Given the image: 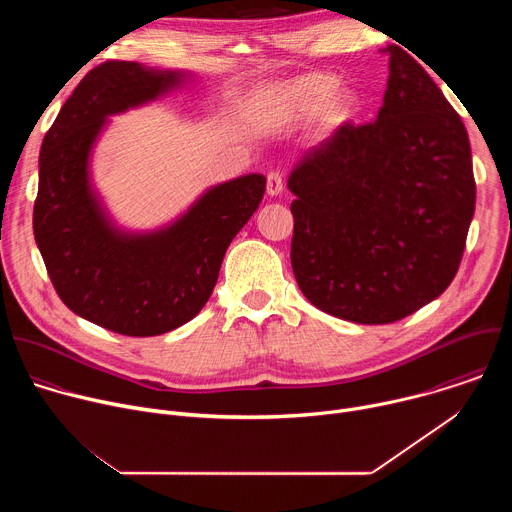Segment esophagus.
<instances>
[{"label":"esophagus","mask_w":512,"mask_h":512,"mask_svg":"<svg viewBox=\"0 0 512 512\" xmlns=\"http://www.w3.org/2000/svg\"><path fill=\"white\" fill-rule=\"evenodd\" d=\"M283 192V176L279 172H269L267 174V194L277 196Z\"/></svg>","instance_id":"34e87169"}]
</instances>
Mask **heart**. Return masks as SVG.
<instances>
[{
  "instance_id": "b5f03b06",
  "label": "heart",
  "mask_w": 512,
  "mask_h": 512,
  "mask_svg": "<svg viewBox=\"0 0 512 512\" xmlns=\"http://www.w3.org/2000/svg\"><path fill=\"white\" fill-rule=\"evenodd\" d=\"M334 91L336 79L330 75H306L289 83H281L261 103V121L271 127L289 125L314 117L324 106V121L330 125H340L356 113L358 101L348 91H340L332 96Z\"/></svg>"
}]
</instances>
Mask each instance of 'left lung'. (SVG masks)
I'll return each instance as SVG.
<instances>
[{"label":"left lung","mask_w":512,"mask_h":512,"mask_svg":"<svg viewBox=\"0 0 512 512\" xmlns=\"http://www.w3.org/2000/svg\"><path fill=\"white\" fill-rule=\"evenodd\" d=\"M383 52L389 79L377 119L342 123L287 180L302 294L356 324H391L442 296L476 206L460 115L413 56Z\"/></svg>","instance_id":"obj_1"}]
</instances>
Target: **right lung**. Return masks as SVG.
Listing matches in <instances>:
<instances>
[{"instance_id": "right-lung-1", "label": "right lung", "mask_w": 512, "mask_h": 512, "mask_svg": "<svg viewBox=\"0 0 512 512\" xmlns=\"http://www.w3.org/2000/svg\"><path fill=\"white\" fill-rule=\"evenodd\" d=\"M127 60L89 70L46 131L34 237L58 298L81 318L123 336H158L208 302L223 257L257 210L265 178L249 174L206 192L166 231H113L89 188L87 160L105 117L178 83Z\"/></svg>"}]
</instances>
